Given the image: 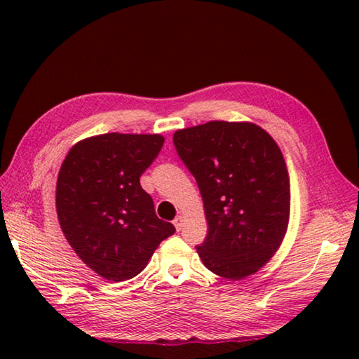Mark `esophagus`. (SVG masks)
<instances>
[{
	"mask_svg": "<svg viewBox=\"0 0 359 359\" xmlns=\"http://www.w3.org/2000/svg\"><path fill=\"white\" fill-rule=\"evenodd\" d=\"M172 223H174L175 229H177V231H180V229H182V217H180V215H179V217H175Z\"/></svg>",
	"mask_w": 359,
	"mask_h": 359,
	"instance_id": "esophagus-1",
	"label": "esophagus"
}]
</instances>
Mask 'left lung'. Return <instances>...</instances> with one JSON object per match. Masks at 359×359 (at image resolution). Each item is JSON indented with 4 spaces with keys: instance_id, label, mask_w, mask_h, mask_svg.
Returning <instances> with one entry per match:
<instances>
[{
    "instance_id": "1",
    "label": "left lung",
    "mask_w": 359,
    "mask_h": 359,
    "mask_svg": "<svg viewBox=\"0 0 359 359\" xmlns=\"http://www.w3.org/2000/svg\"><path fill=\"white\" fill-rule=\"evenodd\" d=\"M196 179L208 236L198 255L214 274L241 280L280 247L290 218V179L278 145L248 121H209L174 133Z\"/></svg>"
}]
</instances>
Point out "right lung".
I'll use <instances>...</instances> for the list:
<instances>
[{
  "label": "right lung",
  "mask_w": 359,
  "mask_h": 359,
  "mask_svg": "<svg viewBox=\"0 0 359 359\" xmlns=\"http://www.w3.org/2000/svg\"><path fill=\"white\" fill-rule=\"evenodd\" d=\"M163 142L160 135L107 133L77 142L60 168V226L79 258L107 280L137 276L175 233L172 223L156 217L139 182Z\"/></svg>",
  "instance_id": "add662e5"
}]
</instances>
